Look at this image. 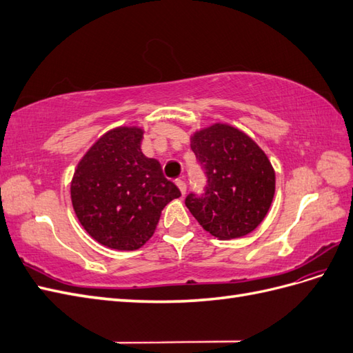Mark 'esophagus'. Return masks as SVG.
Returning a JSON list of instances; mask_svg holds the SVG:
<instances>
[{
    "label": "esophagus",
    "mask_w": 353,
    "mask_h": 353,
    "mask_svg": "<svg viewBox=\"0 0 353 353\" xmlns=\"http://www.w3.org/2000/svg\"><path fill=\"white\" fill-rule=\"evenodd\" d=\"M175 184H176V187L179 188V191H181V194H185V191H187V184H185V181L184 179H176L175 181Z\"/></svg>",
    "instance_id": "obj_1"
}]
</instances>
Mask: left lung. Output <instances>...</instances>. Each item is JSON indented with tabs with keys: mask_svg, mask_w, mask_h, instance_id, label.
Returning a JSON list of instances; mask_svg holds the SVG:
<instances>
[{
	"mask_svg": "<svg viewBox=\"0 0 353 353\" xmlns=\"http://www.w3.org/2000/svg\"><path fill=\"white\" fill-rule=\"evenodd\" d=\"M190 145L208 175L205 194L185 199L191 215L219 240L248 236L263 221L275 194L271 160L253 138L221 122L194 131Z\"/></svg>",
	"mask_w": 353,
	"mask_h": 353,
	"instance_id": "obj_1",
	"label": "left lung"
}]
</instances>
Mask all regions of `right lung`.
<instances>
[{
	"mask_svg": "<svg viewBox=\"0 0 353 353\" xmlns=\"http://www.w3.org/2000/svg\"><path fill=\"white\" fill-rule=\"evenodd\" d=\"M144 130L117 126L82 156L70 200L90 236L114 250H138L156 231L163 208L181 196L156 159L141 152Z\"/></svg>",
	"mask_w": 353,
	"mask_h": 353,
	"instance_id": "obj_1",
	"label": "right lung"
}]
</instances>
